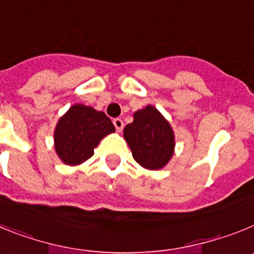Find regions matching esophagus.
Instances as JSON below:
<instances>
[{
    "label": "esophagus",
    "mask_w": 254,
    "mask_h": 254,
    "mask_svg": "<svg viewBox=\"0 0 254 254\" xmlns=\"http://www.w3.org/2000/svg\"><path fill=\"white\" fill-rule=\"evenodd\" d=\"M113 125L114 127H116L117 132H121L123 129V121L121 120V118H116V120H113Z\"/></svg>",
    "instance_id": "obj_1"
}]
</instances>
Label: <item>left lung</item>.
Listing matches in <instances>:
<instances>
[{"label":"left lung","instance_id":"obj_1","mask_svg":"<svg viewBox=\"0 0 254 254\" xmlns=\"http://www.w3.org/2000/svg\"><path fill=\"white\" fill-rule=\"evenodd\" d=\"M123 137L134 160L149 170L163 169L176 149V136L172 126L150 104L134 112L133 122L126 126Z\"/></svg>","mask_w":254,"mask_h":254}]
</instances>
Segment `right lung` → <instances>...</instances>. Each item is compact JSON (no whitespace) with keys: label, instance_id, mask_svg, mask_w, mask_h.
<instances>
[{"label":"right lung","instance_id":"add662e5","mask_svg":"<svg viewBox=\"0 0 254 254\" xmlns=\"http://www.w3.org/2000/svg\"><path fill=\"white\" fill-rule=\"evenodd\" d=\"M114 131L113 123L104 112L80 103L73 104L56 125V154L66 165H80L90 159L100 141Z\"/></svg>","mask_w":254,"mask_h":254}]
</instances>
